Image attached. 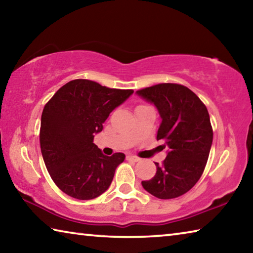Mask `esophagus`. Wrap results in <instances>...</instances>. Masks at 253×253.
<instances>
[{"mask_svg":"<svg viewBox=\"0 0 253 253\" xmlns=\"http://www.w3.org/2000/svg\"><path fill=\"white\" fill-rule=\"evenodd\" d=\"M127 160L132 161V162H139L140 158L137 157V156H134V155H128V156H127Z\"/></svg>","mask_w":253,"mask_h":253,"instance_id":"obj_1","label":"esophagus"}]
</instances>
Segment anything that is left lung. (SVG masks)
Instances as JSON below:
<instances>
[{
	"mask_svg": "<svg viewBox=\"0 0 253 253\" xmlns=\"http://www.w3.org/2000/svg\"><path fill=\"white\" fill-rule=\"evenodd\" d=\"M154 104L162 118L157 140L164 139L169 152L156 165V174L142 185L158 199L169 200L185 194L199 181L212 146L213 130L208 109L185 85L160 84L136 91Z\"/></svg>",
	"mask_w": 253,
	"mask_h": 253,
	"instance_id": "obj_1",
	"label": "left lung"
}]
</instances>
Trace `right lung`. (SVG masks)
<instances>
[{"mask_svg":"<svg viewBox=\"0 0 253 253\" xmlns=\"http://www.w3.org/2000/svg\"><path fill=\"white\" fill-rule=\"evenodd\" d=\"M132 92L76 79L46 102L40 128L42 157L55 185L71 198L91 200L108 190L125 154L104 155L93 137Z\"/></svg>","mask_w":253,"mask_h":253,"instance_id":"add662e5","label":"right lung"}]
</instances>
